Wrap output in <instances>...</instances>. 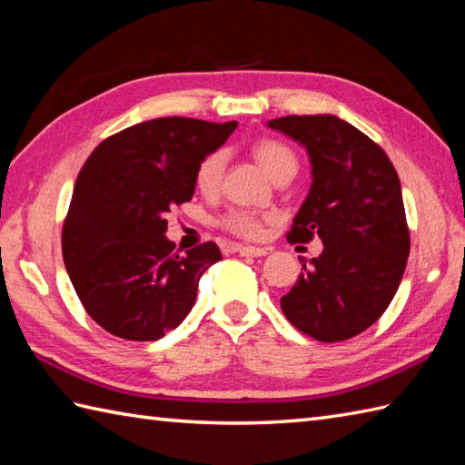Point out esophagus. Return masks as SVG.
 Instances as JSON below:
<instances>
[{
    "label": "esophagus",
    "mask_w": 465,
    "mask_h": 465,
    "mask_svg": "<svg viewBox=\"0 0 465 465\" xmlns=\"http://www.w3.org/2000/svg\"><path fill=\"white\" fill-rule=\"evenodd\" d=\"M235 252L240 255H248V258H263V255L270 253L268 248H252V245H238Z\"/></svg>",
    "instance_id": "obj_1"
}]
</instances>
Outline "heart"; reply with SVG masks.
I'll return each instance as SVG.
<instances>
[{
	"mask_svg": "<svg viewBox=\"0 0 465 465\" xmlns=\"http://www.w3.org/2000/svg\"><path fill=\"white\" fill-rule=\"evenodd\" d=\"M252 153L255 160L260 162L265 172L270 173L273 182H283L292 180L298 172V155L292 150L290 145H285L278 140H265L255 142L252 145ZM223 172H225V152L215 150L207 153L203 160L195 167V187L203 195H213L220 192L222 182H223ZM263 215L250 212V210H232L227 212L220 225L225 232L232 235H238L243 240H258L263 233Z\"/></svg>",
	"mask_w": 465,
	"mask_h": 465,
	"instance_id": "obj_1",
	"label": "heart"
}]
</instances>
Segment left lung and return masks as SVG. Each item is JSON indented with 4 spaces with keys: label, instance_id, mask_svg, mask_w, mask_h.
Instances as JSON below:
<instances>
[{
    "label": "left lung",
    "instance_id": "obj_1",
    "mask_svg": "<svg viewBox=\"0 0 465 465\" xmlns=\"http://www.w3.org/2000/svg\"><path fill=\"white\" fill-rule=\"evenodd\" d=\"M305 145L310 193L293 217L290 243L323 242L282 312L318 341H343L381 318L410 255V230L396 167L381 147L335 115H285L270 122Z\"/></svg>",
    "mask_w": 465,
    "mask_h": 465
}]
</instances>
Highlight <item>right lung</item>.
I'll use <instances>...</instances> for the list:
<instances>
[{
    "instance_id": "right-lung-1",
    "label": "right lung",
    "mask_w": 465,
    "mask_h": 465,
    "mask_svg": "<svg viewBox=\"0 0 465 465\" xmlns=\"http://www.w3.org/2000/svg\"><path fill=\"white\" fill-rule=\"evenodd\" d=\"M238 122L160 117L107 137L77 173L62 230L64 262L90 318L115 338L155 341L193 308L197 283L222 260L213 242L175 252V205L192 200L195 167Z\"/></svg>"
}]
</instances>
